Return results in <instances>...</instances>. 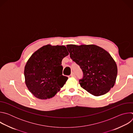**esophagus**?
Returning <instances> with one entry per match:
<instances>
[{"instance_id": "1", "label": "esophagus", "mask_w": 133, "mask_h": 133, "mask_svg": "<svg viewBox=\"0 0 133 133\" xmlns=\"http://www.w3.org/2000/svg\"><path fill=\"white\" fill-rule=\"evenodd\" d=\"M70 77H75V74H74V72H71V74H70Z\"/></svg>"}]
</instances>
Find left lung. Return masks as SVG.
<instances>
[{
  "mask_svg": "<svg viewBox=\"0 0 133 133\" xmlns=\"http://www.w3.org/2000/svg\"><path fill=\"white\" fill-rule=\"evenodd\" d=\"M70 57L83 72L81 86L95 96L108 92L114 86L117 67L108 52L95 45H67Z\"/></svg>",
  "mask_w": 133,
  "mask_h": 133,
  "instance_id": "obj_1",
  "label": "left lung"
}]
</instances>
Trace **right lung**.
I'll use <instances>...</instances> for the list:
<instances>
[{"label": "right lung", "instance_id": "add662e5", "mask_svg": "<svg viewBox=\"0 0 133 133\" xmlns=\"http://www.w3.org/2000/svg\"><path fill=\"white\" fill-rule=\"evenodd\" d=\"M69 55L65 46H44L28 60L24 69L25 84L37 98L47 99L60 91L68 77L63 74L62 61Z\"/></svg>", "mask_w": 133, "mask_h": 133}]
</instances>
